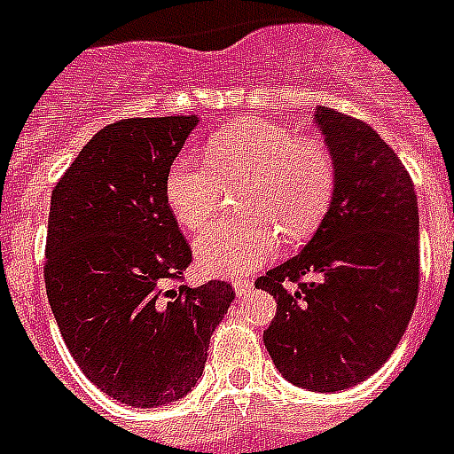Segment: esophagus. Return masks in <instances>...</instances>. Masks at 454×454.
<instances>
[{
	"label": "esophagus",
	"mask_w": 454,
	"mask_h": 454,
	"mask_svg": "<svg viewBox=\"0 0 454 454\" xmlns=\"http://www.w3.org/2000/svg\"><path fill=\"white\" fill-rule=\"evenodd\" d=\"M233 287L238 297H247L249 292H252V287H254V283H252L249 278H233Z\"/></svg>",
	"instance_id": "obj_1"
}]
</instances>
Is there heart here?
Instances as JSON below:
<instances>
[{
    "mask_svg": "<svg viewBox=\"0 0 454 454\" xmlns=\"http://www.w3.org/2000/svg\"><path fill=\"white\" fill-rule=\"evenodd\" d=\"M205 160L178 155L164 176V200L181 226L198 231L216 212L223 185L247 178L245 214L214 221L195 240L198 263L214 276H240L269 262L283 240L280 230L292 242L309 240L337 192L327 144L283 124L249 120L219 131L205 145Z\"/></svg>",
    "mask_w": 454,
    "mask_h": 454,
    "instance_id": "1",
    "label": "heart"
}]
</instances>
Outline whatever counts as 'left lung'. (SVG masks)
<instances>
[{"instance_id":"obj_1","label":"left lung","mask_w":454,"mask_h":454,"mask_svg":"<svg viewBox=\"0 0 454 454\" xmlns=\"http://www.w3.org/2000/svg\"><path fill=\"white\" fill-rule=\"evenodd\" d=\"M313 120L337 162V192L309 245L254 287L278 301L263 330L278 370L327 394L377 372L405 334L419 292V214L408 169L370 124L323 106Z\"/></svg>"}]
</instances>
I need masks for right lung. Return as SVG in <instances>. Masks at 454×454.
<instances>
[{"label": "right lung", "instance_id": "add662e5", "mask_svg": "<svg viewBox=\"0 0 454 454\" xmlns=\"http://www.w3.org/2000/svg\"><path fill=\"white\" fill-rule=\"evenodd\" d=\"M198 117L103 127L51 192L44 283L60 337L103 394L134 408L184 398L235 292L184 285L192 252L164 176Z\"/></svg>", "mask_w": 454, "mask_h": 454}]
</instances>
